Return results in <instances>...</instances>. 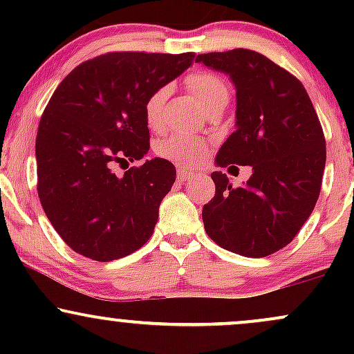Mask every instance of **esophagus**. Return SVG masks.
<instances>
[{"instance_id":"obj_1","label":"esophagus","mask_w":354,"mask_h":354,"mask_svg":"<svg viewBox=\"0 0 354 354\" xmlns=\"http://www.w3.org/2000/svg\"><path fill=\"white\" fill-rule=\"evenodd\" d=\"M194 176V171H191L188 168H180L178 169V181H188L189 178Z\"/></svg>"}]
</instances>
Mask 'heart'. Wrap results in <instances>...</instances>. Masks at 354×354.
<instances>
[{"mask_svg": "<svg viewBox=\"0 0 354 354\" xmlns=\"http://www.w3.org/2000/svg\"><path fill=\"white\" fill-rule=\"evenodd\" d=\"M186 86L198 100L203 109H208L211 104L221 100H228L230 91L223 78L211 71H194L186 78ZM169 89L163 86L153 91L145 103V118L146 123L151 129H158L163 120V108ZM206 143L200 138L173 135L158 145V154L165 160L173 161L176 165H194L205 156Z\"/></svg>", "mask_w": 354, "mask_h": 354, "instance_id": "b5f03b06", "label": "heart"}]
</instances>
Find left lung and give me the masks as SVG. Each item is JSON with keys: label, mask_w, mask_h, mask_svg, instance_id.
<instances>
[{"label": "left lung", "mask_w": 354, "mask_h": 354, "mask_svg": "<svg viewBox=\"0 0 354 354\" xmlns=\"http://www.w3.org/2000/svg\"><path fill=\"white\" fill-rule=\"evenodd\" d=\"M196 63L225 73L236 89V129L216 154V166H251L233 188L213 171L216 193L203 206V223L218 246L263 258L290 245L318 201L326 143L301 81L245 48L198 55Z\"/></svg>", "instance_id": "left-lung-1"}]
</instances>
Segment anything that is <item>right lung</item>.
<instances>
[{
    "label": "right lung",
    "instance_id": "obj_1",
    "mask_svg": "<svg viewBox=\"0 0 354 354\" xmlns=\"http://www.w3.org/2000/svg\"><path fill=\"white\" fill-rule=\"evenodd\" d=\"M193 53H106L76 66L53 93L36 135L38 196L63 241L113 261L151 238L176 168L163 158L113 171L149 151L145 103L188 70Z\"/></svg>",
    "mask_w": 354,
    "mask_h": 354
}]
</instances>
